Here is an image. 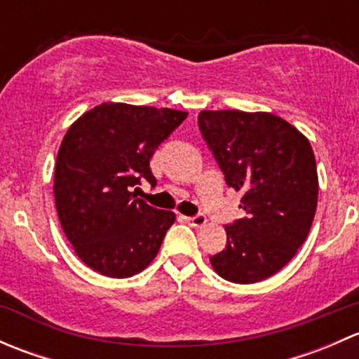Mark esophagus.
<instances>
[{
  "label": "esophagus",
  "instance_id": "esophagus-1",
  "mask_svg": "<svg viewBox=\"0 0 359 359\" xmlns=\"http://www.w3.org/2000/svg\"><path fill=\"white\" fill-rule=\"evenodd\" d=\"M184 220H186L189 226L193 227H203L206 224V217L205 215H196V217H184Z\"/></svg>",
  "mask_w": 359,
  "mask_h": 359
}]
</instances>
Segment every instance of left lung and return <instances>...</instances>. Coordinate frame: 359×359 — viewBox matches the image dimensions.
Masks as SVG:
<instances>
[{
  "mask_svg": "<svg viewBox=\"0 0 359 359\" xmlns=\"http://www.w3.org/2000/svg\"><path fill=\"white\" fill-rule=\"evenodd\" d=\"M200 130L247 217L226 226L227 245L210 257L231 283L250 285L283 269L309 234L318 172L304 133L273 112L201 111Z\"/></svg>",
  "mask_w": 359,
  "mask_h": 359,
  "instance_id": "8db88e82",
  "label": "left lung"
}]
</instances>
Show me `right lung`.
<instances>
[{"mask_svg":"<svg viewBox=\"0 0 359 359\" xmlns=\"http://www.w3.org/2000/svg\"><path fill=\"white\" fill-rule=\"evenodd\" d=\"M187 118L168 107L104 102L64 135L53 194L64 234L83 264L109 278H130L158 255L175 213L135 198L154 149Z\"/></svg>","mask_w":359,"mask_h":359,"instance_id":"add662e5","label":"right lung"}]
</instances>
